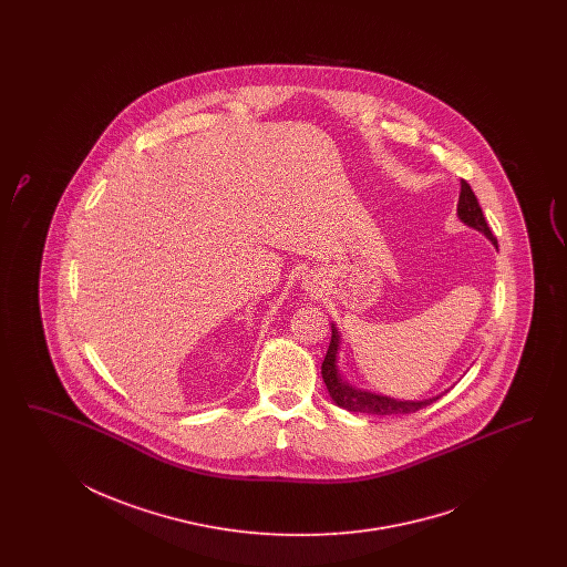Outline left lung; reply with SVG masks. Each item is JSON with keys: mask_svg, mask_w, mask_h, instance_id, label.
Here are the masks:
<instances>
[{"mask_svg": "<svg viewBox=\"0 0 567 567\" xmlns=\"http://www.w3.org/2000/svg\"><path fill=\"white\" fill-rule=\"evenodd\" d=\"M457 216L460 220L482 233L486 239L491 240L498 249L497 239L493 237L488 224L484 220L481 204L474 195L472 187L462 181V193L457 202ZM332 337L328 344L327 358L322 361V378L327 384L328 393L332 401L343 408L347 412L370 413V415H399V413H415L430 403H434L441 395L422 399V401H405V399H395V396L378 395L365 389H358L344 380L341 370H339V351H341V334L337 324H332Z\"/></svg>", "mask_w": 567, "mask_h": 567, "instance_id": "1", "label": "left lung"}]
</instances>
